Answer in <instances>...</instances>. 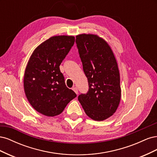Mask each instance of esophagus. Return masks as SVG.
Here are the masks:
<instances>
[{"label": "esophagus", "mask_w": 157, "mask_h": 157, "mask_svg": "<svg viewBox=\"0 0 157 157\" xmlns=\"http://www.w3.org/2000/svg\"><path fill=\"white\" fill-rule=\"evenodd\" d=\"M72 89L76 94H78V88L77 87H73Z\"/></svg>", "instance_id": "esophagus-1"}]
</instances>
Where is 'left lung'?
Returning a JSON list of instances; mask_svg holds the SVG:
<instances>
[{"label": "left lung", "instance_id": "left-lung-1", "mask_svg": "<svg viewBox=\"0 0 157 157\" xmlns=\"http://www.w3.org/2000/svg\"><path fill=\"white\" fill-rule=\"evenodd\" d=\"M76 43L89 90L78 99L90 118L102 121L117 111L121 98L120 74L115 55L107 42L97 35L76 36Z\"/></svg>", "mask_w": 157, "mask_h": 157}]
</instances>
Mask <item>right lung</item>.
I'll return each mask as SVG.
<instances>
[{"mask_svg":"<svg viewBox=\"0 0 157 157\" xmlns=\"http://www.w3.org/2000/svg\"><path fill=\"white\" fill-rule=\"evenodd\" d=\"M74 36H54L38 46L28 61L23 87L28 101L47 117L63 112L77 94L66 86L59 65L74 44Z\"/></svg>","mask_w":157,"mask_h":157,"instance_id":"1","label":"right lung"}]
</instances>
